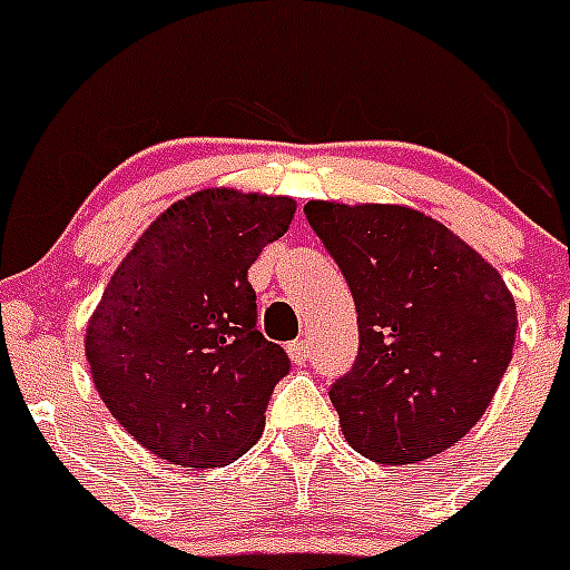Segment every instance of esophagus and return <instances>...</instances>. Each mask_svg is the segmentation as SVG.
I'll use <instances>...</instances> for the list:
<instances>
[{"label": "esophagus", "mask_w": 570, "mask_h": 570, "mask_svg": "<svg viewBox=\"0 0 570 570\" xmlns=\"http://www.w3.org/2000/svg\"><path fill=\"white\" fill-rule=\"evenodd\" d=\"M288 354L296 360V363H303V360L311 354V343L305 337L291 340V343H288Z\"/></svg>", "instance_id": "esophagus-1"}]
</instances>
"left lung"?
Segmentation results:
<instances>
[{"label":"left lung","mask_w":570,"mask_h":570,"mask_svg":"<svg viewBox=\"0 0 570 570\" xmlns=\"http://www.w3.org/2000/svg\"><path fill=\"white\" fill-rule=\"evenodd\" d=\"M305 216L357 308V360L328 392L345 441L395 466L459 444L513 357L519 320L502 274L401 204L308 202Z\"/></svg>","instance_id":"1"}]
</instances>
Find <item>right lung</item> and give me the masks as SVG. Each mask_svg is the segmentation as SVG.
<instances>
[{
  "label": "right lung",
  "instance_id": "right-lung-1",
  "mask_svg": "<svg viewBox=\"0 0 570 570\" xmlns=\"http://www.w3.org/2000/svg\"><path fill=\"white\" fill-rule=\"evenodd\" d=\"M294 213L288 196L198 189L160 213L111 274L86 325L91 381L158 459L213 470L259 441L291 360L256 328L247 267Z\"/></svg>",
  "mask_w": 570,
  "mask_h": 570
}]
</instances>
